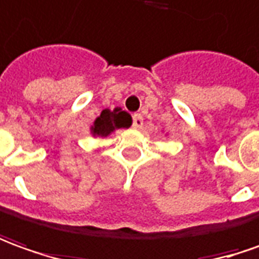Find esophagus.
<instances>
[{"instance_id":"34e87169","label":"esophagus","mask_w":259,"mask_h":259,"mask_svg":"<svg viewBox=\"0 0 259 259\" xmlns=\"http://www.w3.org/2000/svg\"><path fill=\"white\" fill-rule=\"evenodd\" d=\"M133 125L134 128H142V125H144V118H142V115L141 114H134V117H133Z\"/></svg>"}]
</instances>
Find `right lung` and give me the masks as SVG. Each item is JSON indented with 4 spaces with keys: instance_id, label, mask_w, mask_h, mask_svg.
I'll return each mask as SVG.
<instances>
[{
    "instance_id": "right-lung-1",
    "label": "right lung",
    "mask_w": 259,
    "mask_h": 259,
    "mask_svg": "<svg viewBox=\"0 0 259 259\" xmlns=\"http://www.w3.org/2000/svg\"><path fill=\"white\" fill-rule=\"evenodd\" d=\"M133 125V117L126 111H122L121 107L114 110H103L90 126V134L94 138H107L119 128H130Z\"/></svg>"
}]
</instances>
